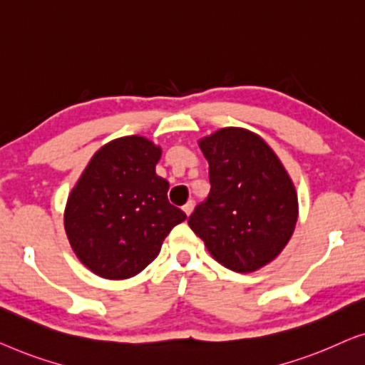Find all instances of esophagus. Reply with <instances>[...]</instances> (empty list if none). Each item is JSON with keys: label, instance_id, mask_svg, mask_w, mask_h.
I'll use <instances>...</instances> for the list:
<instances>
[{"label": "esophagus", "instance_id": "obj_1", "mask_svg": "<svg viewBox=\"0 0 365 365\" xmlns=\"http://www.w3.org/2000/svg\"><path fill=\"white\" fill-rule=\"evenodd\" d=\"M193 207H195V202H193V200H190V202H187V203L183 205V212L187 213V215H190V213L193 212Z\"/></svg>", "mask_w": 365, "mask_h": 365}]
</instances>
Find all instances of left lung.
<instances>
[{"mask_svg":"<svg viewBox=\"0 0 365 365\" xmlns=\"http://www.w3.org/2000/svg\"><path fill=\"white\" fill-rule=\"evenodd\" d=\"M210 193L188 225L225 268L250 273L281 253L297 220L294 185L256 133L227 127L200 140Z\"/></svg>","mask_w":365,"mask_h":365,"instance_id":"left-lung-1","label":"left lung"}]
</instances>
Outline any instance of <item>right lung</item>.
<instances>
[{
	"label": "right lung",
	"mask_w": 365,
	"mask_h": 365,
	"mask_svg": "<svg viewBox=\"0 0 365 365\" xmlns=\"http://www.w3.org/2000/svg\"><path fill=\"white\" fill-rule=\"evenodd\" d=\"M162 150L130 135L96 152L69 195L64 227L74 253L107 279H125L152 263L187 215L168 202L155 175Z\"/></svg>",
	"instance_id": "obj_1"
}]
</instances>
